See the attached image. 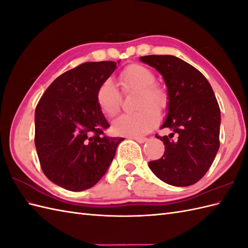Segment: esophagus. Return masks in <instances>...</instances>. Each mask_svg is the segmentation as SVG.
Masks as SVG:
<instances>
[{
    "mask_svg": "<svg viewBox=\"0 0 248 248\" xmlns=\"http://www.w3.org/2000/svg\"><path fill=\"white\" fill-rule=\"evenodd\" d=\"M133 140H135L137 142H140V143H143L148 140V138L147 137H133Z\"/></svg>",
    "mask_w": 248,
    "mask_h": 248,
    "instance_id": "1",
    "label": "esophagus"
}]
</instances>
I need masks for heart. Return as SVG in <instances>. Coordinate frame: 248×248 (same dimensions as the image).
<instances>
[{"mask_svg":"<svg viewBox=\"0 0 248 248\" xmlns=\"http://www.w3.org/2000/svg\"><path fill=\"white\" fill-rule=\"evenodd\" d=\"M119 83L124 92L136 91L134 108L137 111L120 115L112 124L115 135L140 137L155 128L159 120L158 112L169 105V94L160 84L155 83L154 73L145 65H128L119 74ZM97 106L103 115L113 117L122 107V95L111 80H107L97 90Z\"/></svg>","mask_w":248,"mask_h":248,"instance_id":"1","label":"heart"}]
</instances>
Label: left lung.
<instances>
[{
	"instance_id": "obj_1",
	"label": "left lung",
	"mask_w": 248,
	"mask_h": 248,
	"mask_svg": "<svg viewBox=\"0 0 248 248\" xmlns=\"http://www.w3.org/2000/svg\"><path fill=\"white\" fill-rule=\"evenodd\" d=\"M140 61L165 80L169 105L160 129L173 131L169 136L156 135L164 142L165 153L149 162V167L169 185H193L209 170L220 148L221 112L216 95L204 75L177 57L150 55L140 57Z\"/></svg>"
}]
</instances>
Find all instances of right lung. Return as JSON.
<instances>
[{
    "mask_svg": "<svg viewBox=\"0 0 248 248\" xmlns=\"http://www.w3.org/2000/svg\"><path fill=\"white\" fill-rule=\"evenodd\" d=\"M116 62H86L63 73L39 100L34 145L46 177L71 191L93 187L106 174L123 137H108L96 93Z\"/></svg>",
    "mask_w": 248,
    "mask_h": 248,
    "instance_id": "1",
    "label": "right lung"
}]
</instances>
